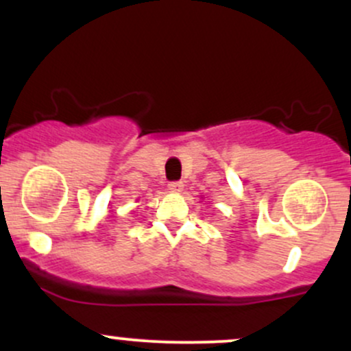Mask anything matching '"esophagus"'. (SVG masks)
<instances>
[{"instance_id":"34e87169","label":"esophagus","mask_w":351,"mask_h":351,"mask_svg":"<svg viewBox=\"0 0 351 351\" xmlns=\"http://www.w3.org/2000/svg\"><path fill=\"white\" fill-rule=\"evenodd\" d=\"M168 189L171 193H181L183 191V183L181 181H171V183H168Z\"/></svg>"}]
</instances>
